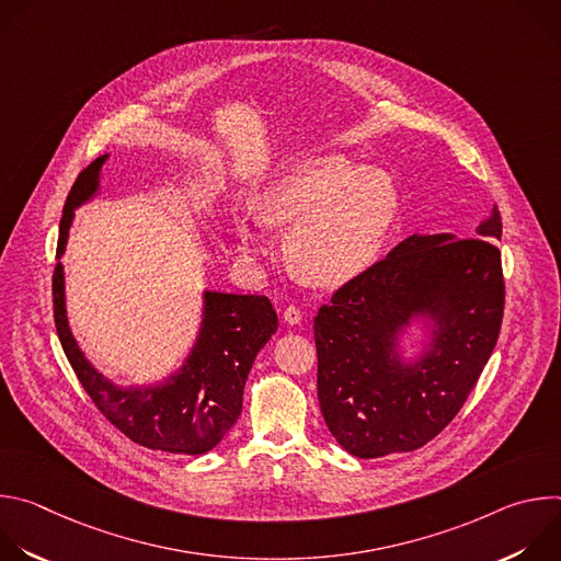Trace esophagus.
<instances>
[{
  "mask_svg": "<svg viewBox=\"0 0 561 561\" xmlns=\"http://www.w3.org/2000/svg\"><path fill=\"white\" fill-rule=\"evenodd\" d=\"M284 322L290 324V327L301 322V310H299V306H293V304H290V306L284 310Z\"/></svg>",
  "mask_w": 561,
  "mask_h": 561,
  "instance_id": "esophagus-1",
  "label": "esophagus"
}]
</instances>
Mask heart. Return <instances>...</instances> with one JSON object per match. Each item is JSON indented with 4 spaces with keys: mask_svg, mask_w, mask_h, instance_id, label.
Returning a JSON list of instances; mask_svg holds the SVG:
<instances>
[{
    "mask_svg": "<svg viewBox=\"0 0 561 561\" xmlns=\"http://www.w3.org/2000/svg\"><path fill=\"white\" fill-rule=\"evenodd\" d=\"M399 213L392 180L344 157L295 164L264 193L260 219L290 226L286 253L293 268L319 286H340L366 273L379 257ZM242 251L266 249L257 221L239 219Z\"/></svg>",
    "mask_w": 561,
    "mask_h": 561,
    "instance_id": "heart-1",
    "label": "heart"
}]
</instances>
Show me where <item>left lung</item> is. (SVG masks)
Returning a JSON list of instances; mask_svg holds the SVG:
<instances>
[{
    "instance_id": "8db88e82",
    "label": "left lung",
    "mask_w": 561,
    "mask_h": 561,
    "mask_svg": "<svg viewBox=\"0 0 561 561\" xmlns=\"http://www.w3.org/2000/svg\"><path fill=\"white\" fill-rule=\"evenodd\" d=\"M479 237L411 234L319 308L317 397L333 437L355 457L417 450L459 413L482 375L504 319L500 210ZM413 311L440 329L413 367L394 355L393 335Z\"/></svg>"
}]
</instances>
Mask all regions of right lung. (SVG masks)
<instances>
[{"label": "right lung", "instance_id": "right-lung-1", "mask_svg": "<svg viewBox=\"0 0 561 561\" xmlns=\"http://www.w3.org/2000/svg\"><path fill=\"white\" fill-rule=\"evenodd\" d=\"M108 154L79 173L59 221L57 257L64 253L72 210L98 191ZM199 340L178 375L152 388H117L77 348L64 308V271H53V314L61 348L98 411L130 442L150 450L204 455L242 413L244 383L257 353L277 331V312L264 295L206 293Z\"/></svg>", "mask_w": 561, "mask_h": 561}]
</instances>
